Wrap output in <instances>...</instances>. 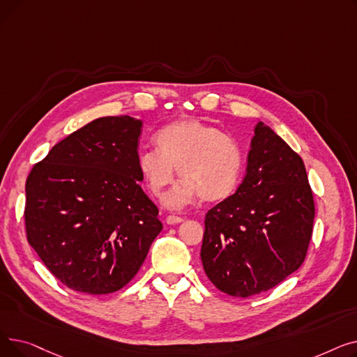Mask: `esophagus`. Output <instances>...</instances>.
<instances>
[{
	"instance_id": "34e87169",
	"label": "esophagus",
	"mask_w": 357,
	"mask_h": 357,
	"mask_svg": "<svg viewBox=\"0 0 357 357\" xmlns=\"http://www.w3.org/2000/svg\"><path fill=\"white\" fill-rule=\"evenodd\" d=\"M183 221V218L182 217H178V215H167L166 217V222L167 224H179V222H182Z\"/></svg>"
}]
</instances>
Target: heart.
Segmentation results:
<instances>
[{"mask_svg":"<svg viewBox=\"0 0 357 357\" xmlns=\"http://www.w3.org/2000/svg\"><path fill=\"white\" fill-rule=\"evenodd\" d=\"M156 150L137 158L142 179L155 197H163L174 183L175 169L183 178L165 199L172 210L183 208L195 197L218 202L237 188L243 169L238 143L208 123L181 119L162 127L155 136Z\"/></svg>","mask_w":357,"mask_h":357,"instance_id":"obj_1","label":"heart"}]
</instances>
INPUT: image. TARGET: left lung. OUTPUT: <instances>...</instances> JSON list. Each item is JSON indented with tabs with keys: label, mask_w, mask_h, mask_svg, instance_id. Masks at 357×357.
<instances>
[{
	"label": "left lung",
	"mask_w": 357,
	"mask_h": 357,
	"mask_svg": "<svg viewBox=\"0 0 357 357\" xmlns=\"http://www.w3.org/2000/svg\"><path fill=\"white\" fill-rule=\"evenodd\" d=\"M246 176L205 215L201 260L222 292L246 298L294 273L315 215L303 159L264 121L253 130Z\"/></svg>",
	"instance_id": "left-lung-1"
}]
</instances>
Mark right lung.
Here are the masks:
<instances>
[{"mask_svg":"<svg viewBox=\"0 0 357 357\" xmlns=\"http://www.w3.org/2000/svg\"><path fill=\"white\" fill-rule=\"evenodd\" d=\"M142 120L101 117L54 144L26 182L30 246L68 288L127 285L163 226L139 182Z\"/></svg>","mask_w":357,"mask_h":357,"instance_id":"obj_1","label":"right lung"}]
</instances>
